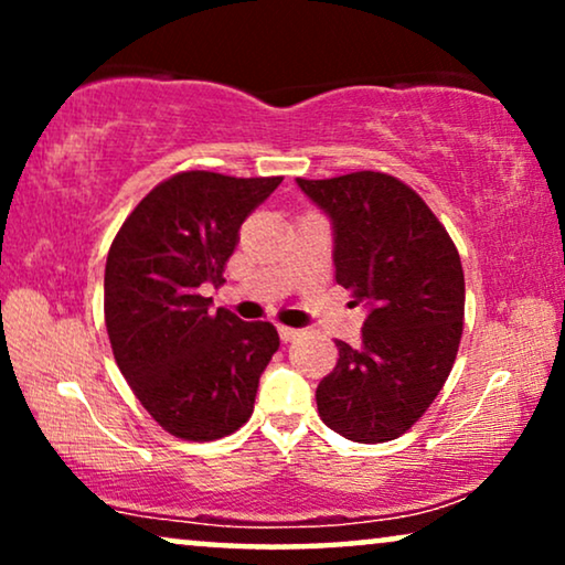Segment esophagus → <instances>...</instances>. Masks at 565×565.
<instances>
[{"instance_id":"esophagus-1","label":"esophagus","mask_w":565,"mask_h":565,"mask_svg":"<svg viewBox=\"0 0 565 565\" xmlns=\"http://www.w3.org/2000/svg\"><path fill=\"white\" fill-rule=\"evenodd\" d=\"M277 331H280V339H282V342H292V339H298V337H300V331H298V329H292V327H277Z\"/></svg>"}]
</instances>
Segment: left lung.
I'll list each match as a JSON object with an SVG mask.
<instances>
[{"label":"left lung","instance_id":"8db88e82","mask_svg":"<svg viewBox=\"0 0 565 565\" xmlns=\"http://www.w3.org/2000/svg\"><path fill=\"white\" fill-rule=\"evenodd\" d=\"M334 228L337 282L367 306L362 344L337 342L316 388L329 429L375 445L419 422L450 375L466 313V277L437 215L383 172L300 180Z\"/></svg>","mask_w":565,"mask_h":565}]
</instances>
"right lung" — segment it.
Segmentation results:
<instances>
[{
  "instance_id": "obj_1",
  "label": "right lung",
  "mask_w": 565,
  "mask_h": 565,
  "mask_svg": "<svg viewBox=\"0 0 565 565\" xmlns=\"http://www.w3.org/2000/svg\"><path fill=\"white\" fill-rule=\"evenodd\" d=\"M282 177L180 172L134 207L105 265L115 362L169 435L211 443L249 419L259 375L280 347L269 321L211 313L238 228Z\"/></svg>"
}]
</instances>
